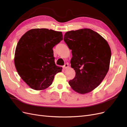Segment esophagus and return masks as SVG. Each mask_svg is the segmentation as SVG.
<instances>
[{"mask_svg": "<svg viewBox=\"0 0 127 127\" xmlns=\"http://www.w3.org/2000/svg\"><path fill=\"white\" fill-rule=\"evenodd\" d=\"M68 67H69V66H68V64H65L64 66H63V68H64V69H66L68 68Z\"/></svg>", "mask_w": 127, "mask_h": 127, "instance_id": "esophagus-1", "label": "esophagus"}]
</instances>
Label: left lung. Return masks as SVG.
<instances>
[{"label": "left lung", "mask_w": 127, "mask_h": 127, "mask_svg": "<svg viewBox=\"0 0 127 127\" xmlns=\"http://www.w3.org/2000/svg\"><path fill=\"white\" fill-rule=\"evenodd\" d=\"M64 40L71 50V67L76 72L69 84L79 94L89 93L101 84L108 72L110 46L101 35L90 29L67 32Z\"/></svg>", "instance_id": "left-lung-1"}]
</instances>
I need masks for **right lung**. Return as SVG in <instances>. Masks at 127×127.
<instances>
[{
	"label": "right lung",
	"instance_id": "add662e5",
	"mask_svg": "<svg viewBox=\"0 0 127 127\" xmlns=\"http://www.w3.org/2000/svg\"><path fill=\"white\" fill-rule=\"evenodd\" d=\"M61 32L34 29L26 32L18 42L15 52V68L21 78L33 90L50 86L62 68L56 65L52 48L63 40Z\"/></svg>",
	"mask_w": 127,
	"mask_h": 127
}]
</instances>
